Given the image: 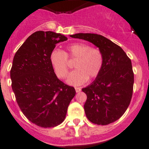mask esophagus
<instances>
[{"label":"esophagus","mask_w":149,"mask_h":149,"mask_svg":"<svg viewBox=\"0 0 149 149\" xmlns=\"http://www.w3.org/2000/svg\"><path fill=\"white\" fill-rule=\"evenodd\" d=\"M75 90H76V93H79V92H80L81 91V88L79 87H76L75 88Z\"/></svg>","instance_id":"34e87169"}]
</instances>
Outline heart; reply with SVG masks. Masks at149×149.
<instances>
[{"instance_id": "1", "label": "heart", "mask_w": 149, "mask_h": 149, "mask_svg": "<svg viewBox=\"0 0 149 149\" xmlns=\"http://www.w3.org/2000/svg\"><path fill=\"white\" fill-rule=\"evenodd\" d=\"M75 61L76 70L69 73L67 83L71 86H81L88 79L99 76L103 66V55L99 48H92L86 43H76L67 47L65 52L55 49L50 54V62L56 76L63 79L68 70V60Z\"/></svg>"}]
</instances>
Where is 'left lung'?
Instances as JSON below:
<instances>
[{
    "label": "left lung",
    "mask_w": 149,
    "mask_h": 149,
    "mask_svg": "<svg viewBox=\"0 0 149 149\" xmlns=\"http://www.w3.org/2000/svg\"><path fill=\"white\" fill-rule=\"evenodd\" d=\"M98 47L103 55L101 73L88 86L82 89L87 95L84 110L88 119L98 125H108L123 116L133 94L134 76L131 59L118 45L94 33H77Z\"/></svg>",
    "instance_id": "obj_1"
}]
</instances>
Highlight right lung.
Returning a JSON list of instances; mask_svg holds the SVG:
<instances>
[{"instance_id":"add662e5","label":"right lung","mask_w":149,"mask_h":149,"mask_svg":"<svg viewBox=\"0 0 149 149\" xmlns=\"http://www.w3.org/2000/svg\"><path fill=\"white\" fill-rule=\"evenodd\" d=\"M66 40L52 31H36L14 56L10 79L17 103L25 116L40 127L61 124L76 95L74 88L58 79L50 62L56 45Z\"/></svg>"}]
</instances>
